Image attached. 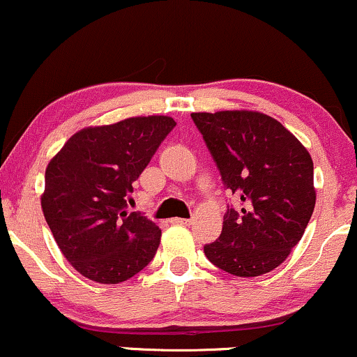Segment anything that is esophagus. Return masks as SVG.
I'll list each match as a JSON object with an SVG mask.
<instances>
[{"label":"esophagus","mask_w":357,"mask_h":357,"mask_svg":"<svg viewBox=\"0 0 357 357\" xmlns=\"http://www.w3.org/2000/svg\"><path fill=\"white\" fill-rule=\"evenodd\" d=\"M171 224H178V225H188L189 222H191V220L189 219H183V218H173L169 220Z\"/></svg>","instance_id":"34e87169"}]
</instances>
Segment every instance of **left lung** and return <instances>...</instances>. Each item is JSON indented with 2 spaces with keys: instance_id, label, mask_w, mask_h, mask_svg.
<instances>
[{
  "instance_id": "1",
  "label": "left lung",
  "mask_w": 357,
  "mask_h": 357,
  "mask_svg": "<svg viewBox=\"0 0 357 357\" xmlns=\"http://www.w3.org/2000/svg\"><path fill=\"white\" fill-rule=\"evenodd\" d=\"M225 188L241 197L222 234L204 247L215 267L236 277L272 272L303 237L317 202L313 160L290 130L254 110L191 114Z\"/></svg>"
}]
</instances>
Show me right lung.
I'll return each mask as SVG.
<instances>
[{"label":"right lung","instance_id":"add662e5","mask_svg":"<svg viewBox=\"0 0 357 357\" xmlns=\"http://www.w3.org/2000/svg\"><path fill=\"white\" fill-rule=\"evenodd\" d=\"M174 125L148 115L85 126L49 161L40 207L62 255L85 278L115 285L155 257L161 229L126 211V201Z\"/></svg>","mask_w":357,"mask_h":357}]
</instances>
